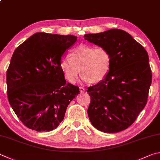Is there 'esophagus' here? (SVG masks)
I'll list each match as a JSON object with an SVG mask.
<instances>
[{"instance_id":"esophagus-1","label":"esophagus","mask_w":160,"mask_h":160,"mask_svg":"<svg viewBox=\"0 0 160 160\" xmlns=\"http://www.w3.org/2000/svg\"><path fill=\"white\" fill-rule=\"evenodd\" d=\"M80 92L81 93H83L84 92H85V89L82 88V87H80Z\"/></svg>"}]
</instances>
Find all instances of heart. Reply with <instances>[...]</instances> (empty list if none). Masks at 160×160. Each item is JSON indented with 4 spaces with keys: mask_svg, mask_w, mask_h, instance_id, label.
Instances as JSON below:
<instances>
[{
    "mask_svg": "<svg viewBox=\"0 0 160 160\" xmlns=\"http://www.w3.org/2000/svg\"><path fill=\"white\" fill-rule=\"evenodd\" d=\"M110 52L103 46L80 44L72 49L70 57H63L60 68L69 82L76 81L80 72L86 82L97 83L103 80L111 68Z\"/></svg>",
    "mask_w": 160,
    "mask_h": 160,
    "instance_id": "obj_1",
    "label": "heart"
}]
</instances>
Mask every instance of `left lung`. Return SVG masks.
Wrapping results in <instances>:
<instances>
[{
    "mask_svg": "<svg viewBox=\"0 0 160 160\" xmlns=\"http://www.w3.org/2000/svg\"><path fill=\"white\" fill-rule=\"evenodd\" d=\"M84 38L106 48L112 57L108 75L87 90L91 97L89 120L101 132H121L134 122L147 103L152 82L148 54L123 30L113 28Z\"/></svg>",
    "mask_w": 160,
    "mask_h": 160,
    "instance_id": "left-lung-1",
    "label": "left lung"
}]
</instances>
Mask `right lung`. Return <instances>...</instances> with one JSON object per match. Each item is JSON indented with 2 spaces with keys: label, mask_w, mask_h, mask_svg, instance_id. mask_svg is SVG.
I'll return each mask as SVG.
<instances>
[{
  "label": "right lung",
  "mask_w": 160,
  "mask_h": 160,
  "mask_svg": "<svg viewBox=\"0 0 160 160\" xmlns=\"http://www.w3.org/2000/svg\"><path fill=\"white\" fill-rule=\"evenodd\" d=\"M76 40L72 35L36 33L14 50L7 71L8 98L28 128L56 129L80 93L78 86L66 82L60 68L62 55Z\"/></svg>",
  "instance_id": "1"
}]
</instances>
